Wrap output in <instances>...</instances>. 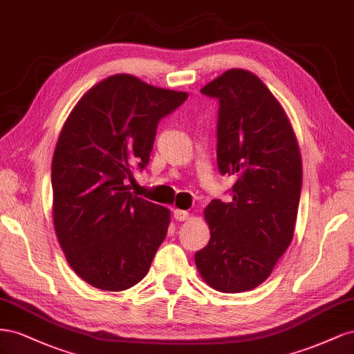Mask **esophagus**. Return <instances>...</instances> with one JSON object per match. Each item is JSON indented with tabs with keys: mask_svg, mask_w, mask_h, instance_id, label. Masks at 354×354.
Instances as JSON below:
<instances>
[{
	"mask_svg": "<svg viewBox=\"0 0 354 354\" xmlns=\"http://www.w3.org/2000/svg\"><path fill=\"white\" fill-rule=\"evenodd\" d=\"M188 216H189V214H188L187 210H180V209H175L174 210V218L176 221H187Z\"/></svg>",
	"mask_w": 354,
	"mask_h": 354,
	"instance_id": "1",
	"label": "esophagus"
}]
</instances>
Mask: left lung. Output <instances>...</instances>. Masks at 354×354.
Listing matches in <instances>:
<instances>
[{
    "mask_svg": "<svg viewBox=\"0 0 354 354\" xmlns=\"http://www.w3.org/2000/svg\"><path fill=\"white\" fill-rule=\"evenodd\" d=\"M200 92L219 100L218 167L237 180L233 198L205 209L210 240L194 259L210 288L237 294L267 280L290 245L302 161L285 109L250 71L228 69Z\"/></svg>",
    "mask_w": 354,
    "mask_h": 354,
    "instance_id": "8db88e82",
    "label": "left lung"
}]
</instances>
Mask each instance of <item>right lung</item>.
Returning <instances> with one entry per match:
<instances>
[{"label": "right lung", "instance_id": "right-lung-1", "mask_svg": "<svg viewBox=\"0 0 354 354\" xmlns=\"http://www.w3.org/2000/svg\"><path fill=\"white\" fill-rule=\"evenodd\" d=\"M187 97L115 74L68 115L52 161L53 224L69 267L88 285L120 292L147 276L170 210L126 184L148 165L158 121Z\"/></svg>", "mask_w": 354, "mask_h": 354}]
</instances>
